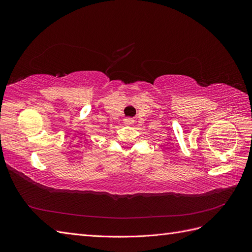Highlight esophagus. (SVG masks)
<instances>
[{
	"instance_id": "esophagus-1",
	"label": "esophagus",
	"mask_w": 252,
	"mask_h": 252,
	"mask_svg": "<svg viewBox=\"0 0 252 252\" xmlns=\"http://www.w3.org/2000/svg\"><path fill=\"white\" fill-rule=\"evenodd\" d=\"M133 122H134L133 119H130V118L124 119V124H125V125H132Z\"/></svg>"
}]
</instances>
